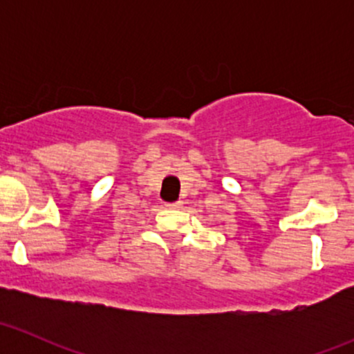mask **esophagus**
I'll list each match as a JSON object with an SVG mask.
<instances>
[{"label":"esophagus","instance_id":"1","mask_svg":"<svg viewBox=\"0 0 354 354\" xmlns=\"http://www.w3.org/2000/svg\"><path fill=\"white\" fill-rule=\"evenodd\" d=\"M181 205H183V202H181V200H178V202H171V203H167V209H181Z\"/></svg>","mask_w":354,"mask_h":354}]
</instances>
